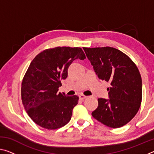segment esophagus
Masks as SVG:
<instances>
[{
    "instance_id": "esophagus-1",
    "label": "esophagus",
    "mask_w": 154,
    "mask_h": 154,
    "mask_svg": "<svg viewBox=\"0 0 154 154\" xmlns=\"http://www.w3.org/2000/svg\"><path fill=\"white\" fill-rule=\"evenodd\" d=\"M79 98L81 99V100H83V99L86 98L88 97V96H84V95H83V94H81V95L79 96Z\"/></svg>"
}]
</instances>
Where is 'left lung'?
Returning <instances> with one entry per match:
<instances>
[{"label": "left lung", "mask_w": 154, "mask_h": 154, "mask_svg": "<svg viewBox=\"0 0 154 154\" xmlns=\"http://www.w3.org/2000/svg\"><path fill=\"white\" fill-rule=\"evenodd\" d=\"M88 58L100 79L109 82V99L98 98V106L92 113L96 120L118 128L134 118L142 100V79L136 66L119 49L83 48Z\"/></svg>", "instance_id": "8db88e82"}]
</instances>
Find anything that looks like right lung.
Segmentation results:
<instances>
[{"instance_id": "add662e5", "label": "right lung", "mask_w": 154, "mask_h": 154, "mask_svg": "<svg viewBox=\"0 0 154 154\" xmlns=\"http://www.w3.org/2000/svg\"><path fill=\"white\" fill-rule=\"evenodd\" d=\"M84 60L80 48L57 47L41 51L31 62L21 88L25 110L32 121L48 130L64 126L71 120L77 96L58 92L62 79L75 60Z\"/></svg>"}]
</instances>
